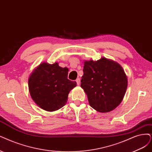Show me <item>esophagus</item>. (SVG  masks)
<instances>
[{"mask_svg": "<svg viewBox=\"0 0 152 152\" xmlns=\"http://www.w3.org/2000/svg\"><path fill=\"white\" fill-rule=\"evenodd\" d=\"M76 81L77 83V85H80V78H77Z\"/></svg>", "mask_w": 152, "mask_h": 152, "instance_id": "obj_1", "label": "esophagus"}]
</instances>
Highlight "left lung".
Wrapping results in <instances>:
<instances>
[{
  "instance_id": "obj_1",
  "label": "left lung",
  "mask_w": 152,
  "mask_h": 152,
  "mask_svg": "<svg viewBox=\"0 0 152 152\" xmlns=\"http://www.w3.org/2000/svg\"><path fill=\"white\" fill-rule=\"evenodd\" d=\"M83 72L81 87L93 109L107 113L121 103L126 91L128 78L120 64L106 58L85 61Z\"/></svg>"
}]
</instances>
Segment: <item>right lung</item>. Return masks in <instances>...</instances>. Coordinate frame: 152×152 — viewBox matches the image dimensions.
I'll return each instance as SVG.
<instances>
[{"mask_svg":"<svg viewBox=\"0 0 152 152\" xmlns=\"http://www.w3.org/2000/svg\"><path fill=\"white\" fill-rule=\"evenodd\" d=\"M68 68L61 67L58 62L50 64L44 62L33 70L28 79L30 95L37 106L47 111L64 106L76 81L67 79Z\"/></svg>","mask_w":152,"mask_h":152,"instance_id":"add662e5","label":"right lung"}]
</instances>
